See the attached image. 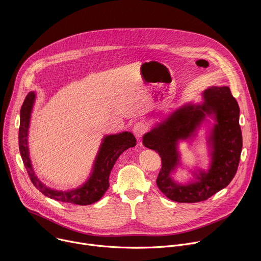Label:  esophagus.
Instances as JSON below:
<instances>
[{"mask_svg": "<svg viewBox=\"0 0 261 261\" xmlns=\"http://www.w3.org/2000/svg\"><path fill=\"white\" fill-rule=\"evenodd\" d=\"M146 129H147V128H146V125H145L144 123L138 122V123H136V124L133 126V133H134L135 137H136L137 139H139V138H141V136L145 133Z\"/></svg>", "mask_w": 261, "mask_h": 261, "instance_id": "obj_1", "label": "esophagus"}]
</instances>
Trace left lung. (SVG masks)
<instances>
[{"mask_svg": "<svg viewBox=\"0 0 261 261\" xmlns=\"http://www.w3.org/2000/svg\"><path fill=\"white\" fill-rule=\"evenodd\" d=\"M202 101L187 102L157 122L142 136V143L161 157L162 168L157 186L170 200L176 202L203 201L227 187L237 173L243 138L240 107L228 87H210ZM213 120L212 124L209 119ZM203 123H210L207 135L210 164L207 171H191L193 178L179 183L172 175L181 164L179 141H193Z\"/></svg>", "mask_w": 261, "mask_h": 261, "instance_id": "left-lung-1", "label": "left lung"}]
</instances>
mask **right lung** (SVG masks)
Instances as JSON below:
<instances>
[{
  "label": "right lung",
  "mask_w": 261,
  "mask_h": 261,
  "mask_svg": "<svg viewBox=\"0 0 261 261\" xmlns=\"http://www.w3.org/2000/svg\"><path fill=\"white\" fill-rule=\"evenodd\" d=\"M36 96L37 94L35 91L30 92L23 101L20 109V125L18 133L19 152L33 185L45 196L62 202L79 205H89L97 202L109 187V174L118 158L128 148L136 145L134 135L131 132L124 131L103 136L90 175L86 181L77 188L65 191L49 188L37 176L30 158L29 129Z\"/></svg>",
  "instance_id": "right-lung-1"
}]
</instances>
